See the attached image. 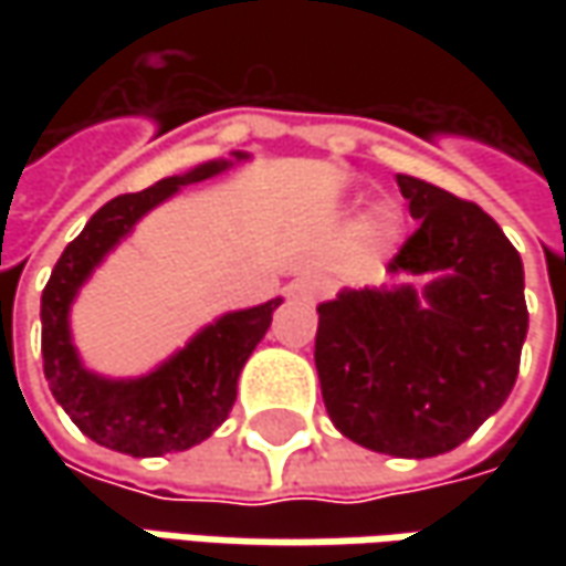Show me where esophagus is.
<instances>
[{
	"instance_id": "esophagus-1",
	"label": "esophagus",
	"mask_w": 566,
	"mask_h": 566,
	"mask_svg": "<svg viewBox=\"0 0 566 566\" xmlns=\"http://www.w3.org/2000/svg\"><path fill=\"white\" fill-rule=\"evenodd\" d=\"M327 293H331V280L327 276H308V280L298 283V298L302 302H317Z\"/></svg>"
}]
</instances>
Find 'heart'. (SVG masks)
I'll return each mask as SVG.
<instances>
[{
    "label": "heart",
    "mask_w": 566,
    "mask_h": 566,
    "mask_svg": "<svg viewBox=\"0 0 566 566\" xmlns=\"http://www.w3.org/2000/svg\"><path fill=\"white\" fill-rule=\"evenodd\" d=\"M390 227H394V213H390V210H378V213L371 217V229H375V232H387Z\"/></svg>",
    "instance_id": "1"
}]
</instances>
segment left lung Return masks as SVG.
I'll return each instance as SVG.
<instances>
[{"instance_id":"left-lung-1","label":"left lung","mask_w":566,"mask_h":566,"mask_svg":"<svg viewBox=\"0 0 566 566\" xmlns=\"http://www.w3.org/2000/svg\"><path fill=\"white\" fill-rule=\"evenodd\" d=\"M419 229L390 271L441 276L416 290H359L317 305L315 365L331 422L390 457L460 447L511 397L530 327L523 261L489 213L397 176Z\"/></svg>"}]
</instances>
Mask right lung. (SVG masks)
I'll return each mask as SVG.
<instances>
[{
  "mask_svg": "<svg viewBox=\"0 0 566 566\" xmlns=\"http://www.w3.org/2000/svg\"><path fill=\"white\" fill-rule=\"evenodd\" d=\"M220 169H227V164H205L186 179H164L144 191L106 201L75 242L65 245L50 273L40 298L43 375L55 402L99 447L128 457H164L201 444L229 416L239 371L271 327L280 298L223 315L164 368L138 380H103L84 371L69 339V305L99 258L138 223V217L169 198L182 182H201Z\"/></svg>",
  "mask_w": 566,
  "mask_h": 566,
  "instance_id": "right-lung-1",
  "label": "right lung"
}]
</instances>
